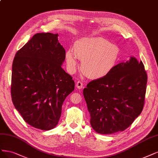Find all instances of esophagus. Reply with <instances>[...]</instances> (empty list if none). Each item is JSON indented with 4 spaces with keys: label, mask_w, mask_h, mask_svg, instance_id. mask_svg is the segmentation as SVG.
I'll return each mask as SVG.
<instances>
[{
    "label": "esophagus",
    "mask_w": 158,
    "mask_h": 158,
    "mask_svg": "<svg viewBox=\"0 0 158 158\" xmlns=\"http://www.w3.org/2000/svg\"><path fill=\"white\" fill-rule=\"evenodd\" d=\"M77 85V88L80 89H81V88H83V87H84V84H83L82 81H81L79 80V81H78L77 82V85Z\"/></svg>",
    "instance_id": "34e87169"
}]
</instances>
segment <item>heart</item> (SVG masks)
Returning <instances> with one entry per match:
<instances>
[{"mask_svg": "<svg viewBox=\"0 0 158 158\" xmlns=\"http://www.w3.org/2000/svg\"><path fill=\"white\" fill-rule=\"evenodd\" d=\"M120 50L102 38H85L76 42L73 52L68 50L65 54L69 72L73 74L77 70V56L81 61V70L90 78H101L109 74L116 65Z\"/></svg>", "mask_w": 158, "mask_h": 158, "instance_id": "1", "label": "heart"}]
</instances>
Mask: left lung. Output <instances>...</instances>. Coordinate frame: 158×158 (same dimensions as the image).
<instances>
[{"mask_svg": "<svg viewBox=\"0 0 158 158\" xmlns=\"http://www.w3.org/2000/svg\"><path fill=\"white\" fill-rule=\"evenodd\" d=\"M146 84L144 64L134 57L88 83L83 94L95 131L110 135L131 126L143 111Z\"/></svg>", "mask_w": 158, "mask_h": 158, "instance_id": "left-lung-1", "label": "left lung"}]
</instances>
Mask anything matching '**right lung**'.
I'll return each mask as SVG.
<instances>
[{
    "label": "right lung",
    "mask_w": 158,
    "mask_h": 158,
    "mask_svg": "<svg viewBox=\"0 0 158 158\" xmlns=\"http://www.w3.org/2000/svg\"><path fill=\"white\" fill-rule=\"evenodd\" d=\"M58 34L37 33L15 53L11 95L24 121L44 130L55 127L74 81L61 67L65 50Z\"/></svg>",
    "instance_id": "1"
}]
</instances>
